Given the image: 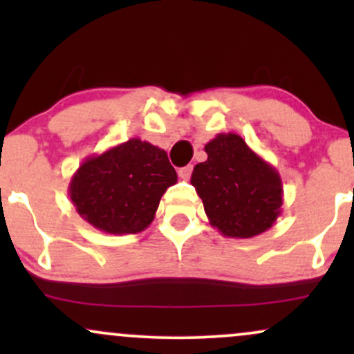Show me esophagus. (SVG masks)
<instances>
[{"label":"esophagus","instance_id":"34e87169","mask_svg":"<svg viewBox=\"0 0 354 354\" xmlns=\"http://www.w3.org/2000/svg\"><path fill=\"white\" fill-rule=\"evenodd\" d=\"M191 171H193V165H188V166H185V168H181L180 171H178V174H180L181 180H188V178L191 176Z\"/></svg>","mask_w":354,"mask_h":354}]
</instances>
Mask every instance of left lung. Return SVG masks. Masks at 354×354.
Returning a JSON list of instances; mask_svg holds the SVG:
<instances>
[{
    "instance_id": "1",
    "label": "left lung",
    "mask_w": 354,
    "mask_h": 354,
    "mask_svg": "<svg viewBox=\"0 0 354 354\" xmlns=\"http://www.w3.org/2000/svg\"><path fill=\"white\" fill-rule=\"evenodd\" d=\"M205 151L208 160L194 166L191 185L209 225L223 236L243 239L270 230L283 205V183L274 166L234 133H219Z\"/></svg>"
}]
</instances>
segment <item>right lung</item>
I'll use <instances>...</instances> for the list:
<instances>
[{"label": "right lung", "instance_id": "right-lung-1", "mask_svg": "<svg viewBox=\"0 0 354 354\" xmlns=\"http://www.w3.org/2000/svg\"><path fill=\"white\" fill-rule=\"evenodd\" d=\"M178 181L165 149L140 138L88 156L68 193L84 221L108 234H136L151 225L165 191Z\"/></svg>", "mask_w": 354, "mask_h": 354}]
</instances>
